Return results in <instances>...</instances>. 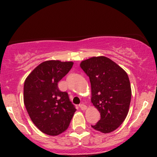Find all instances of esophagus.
Segmentation results:
<instances>
[{
	"label": "esophagus",
	"mask_w": 157,
	"mask_h": 157,
	"mask_svg": "<svg viewBox=\"0 0 157 157\" xmlns=\"http://www.w3.org/2000/svg\"><path fill=\"white\" fill-rule=\"evenodd\" d=\"M79 107H80L81 110H86V109H87V107H86V105H85V104H80V105H79Z\"/></svg>",
	"instance_id": "obj_1"
}]
</instances>
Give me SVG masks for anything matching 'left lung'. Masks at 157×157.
I'll return each instance as SVG.
<instances>
[{
    "mask_svg": "<svg viewBox=\"0 0 157 157\" xmlns=\"http://www.w3.org/2000/svg\"><path fill=\"white\" fill-rule=\"evenodd\" d=\"M91 83V102L100 112L101 118L91 125L96 131L110 133L125 119L131 99L127 73L109 58L93 57L80 63Z\"/></svg>",
    "mask_w": 157,
    "mask_h": 157,
    "instance_id": "obj_1",
    "label": "left lung"
}]
</instances>
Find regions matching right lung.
<instances>
[{"instance_id": "right-lung-1", "label": "right lung", "mask_w": 157, "mask_h": 157, "mask_svg": "<svg viewBox=\"0 0 157 157\" xmlns=\"http://www.w3.org/2000/svg\"><path fill=\"white\" fill-rule=\"evenodd\" d=\"M73 64L71 61H44L25 80L23 100L28 114L35 125L48 135L66 131L77 110L67 92H61L58 86Z\"/></svg>"}]
</instances>
